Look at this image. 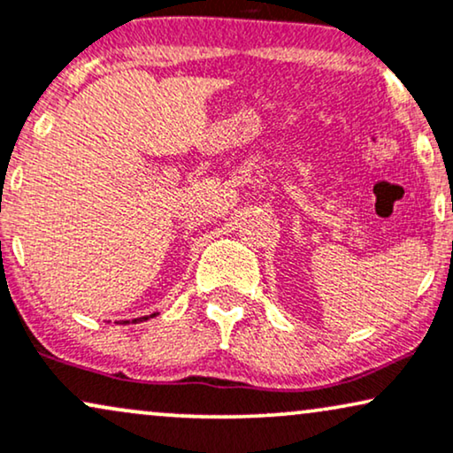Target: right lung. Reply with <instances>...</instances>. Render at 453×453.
Returning <instances> with one entry per match:
<instances>
[{
  "label": "right lung",
  "instance_id": "add662e5",
  "mask_svg": "<svg viewBox=\"0 0 453 453\" xmlns=\"http://www.w3.org/2000/svg\"><path fill=\"white\" fill-rule=\"evenodd\" d=\"M157 316V313H152V316H144V318H140V319H134V322H144V319H148V318H154Z\"/></svg>",
  "mask_w": 453,
  "mask_h": 453
}]
</instances>
